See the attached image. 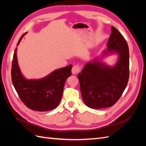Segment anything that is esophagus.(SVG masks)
<instances>
[{
	"instance_id": "34e87169",
	"label": "esophagus",
	"mask_w": 146,
	"mask_h": 146,
	"mask_svg": "<svg viewBox=\"0 0 146 146\" xmlns=\"http://www.w3.org/2000/svg\"><path fill=\"white\" fill-rule=\"evenodd\" d=\"M81 71V66L80 65H75L73 66V68L72 69V74H76L79 73Z\"/></svg>"
}]
</instances>
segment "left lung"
Wrapping results in <instances>:
<instances>
[{
	"instance_id": "8db88e82",
	"label": "left lung",
	"mask_w": 146,
	"mask_h": 146,
	"mask_svg": "<svg viewBox=\"0 0 146 146\" xmlns=\"http://www.w3.org/2000/svg\"><path fill=\"white\" fill-rule=\"evenodd\" d=\"M107 46L108 52L116 51L119 54L117 64L109 67L96 60L88 63L78 76L82 98L86 105L91 109L113 106L120 98L128 82V46L114 27H111Z\"/></svg>"
}]
</instances>
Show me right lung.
Masks as SVG:
<instances>
[{"instance_id":"1","label":"right lung","mask_w":146,"mask_h":146,"mask_svg":"<svg viewBox=\"0 0 146 146\" xmlns=\"http://www.w3.org/2000/svg\"><path fill=\"white\" fill-rule=\"evenodd\" d=\"M26 33L21 36L17 46ZM17 50L16 48L13 54L11 76L21 101L33 110L43 111L55 109L61 100L66 80L72 75V65L55 70L42 79L28 80L22 76L18 66Z\"/></svg>"}]
</instances>
